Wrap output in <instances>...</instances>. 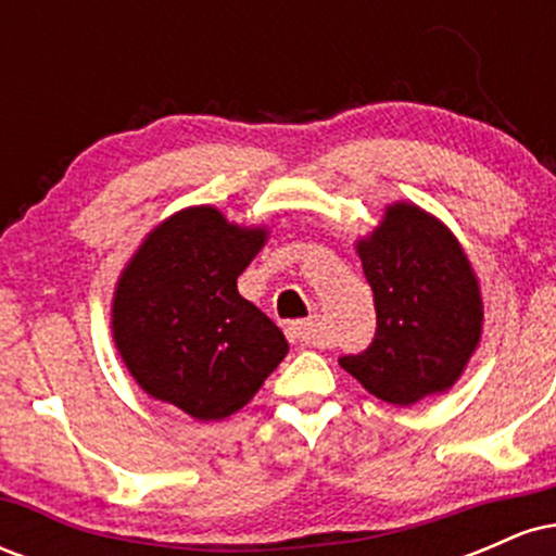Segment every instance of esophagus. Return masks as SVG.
I'll return each mask as SVG.
<instances>
[{"mask_svg":"<svg viewBox=\"0 0 556 556\" xmlns=\"http://www.w3.org/2000/svg\"><path fill=\"white\" fill-rule=\"evenodd\" d=\"M287 337L295 344H316L318 342V321L308 318V321H295L287 327Z\"/></svg>","mask_w":556,"mask_h":556,"instance_id":"esophagus-1","label":"esophagus"}]
</instances>
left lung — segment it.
Returning a JSON list of instances; mask_svg holds the SVG:
<instances>
[{"label": "left lung", "instance_id": "1", "mask_svg": "<svg viewBox=\"0 0 556 556\" xmlns=\"http://www.w3.org/2000/svg\"><path fill=\"white\" fill-rule=\"evenodd\" d=\"M355 251L374 290L376 337L340 366L402 407L455 387L483 331L481 282L460 240L426 208L394 201Z\"/></svg>", "mask_w": 556, "mask_h": 556}]
</instances>
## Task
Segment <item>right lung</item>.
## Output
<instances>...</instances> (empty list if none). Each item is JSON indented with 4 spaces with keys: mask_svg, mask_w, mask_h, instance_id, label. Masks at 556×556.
Wrapping results in <instances>:
<instances>
[{
    "mask_svg": "<svg viewBox=\"0 0 556 556\" xmlns=\"http://www.w3.org/2000/svg\"><path fill=\"white\" fill-rule=\"evenodd\" d=\"M269 229L188 206L146 235L119 274L112 340L149 397L222 420L253 400L290 350L282 329L238 292Z\"/></svg>",
    "mask_w": 556,
    "mask_h": 556,
    "instance_id": "1",
    "label": "right lung"
}]
</instances>
